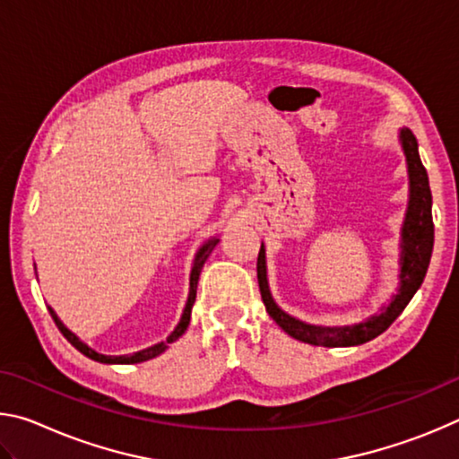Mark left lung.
Wrapping results in <instances>:
<instances>
[{"instance_id":"1","label":"left lung","mask_w":459,"mask_h":459,"mask_svg":"<svg viewBox=\"0 0 459 459\" xmlns=\"http://www.w3.org/2000/svg\"><path fill=\"white\" fill-rule=\"evenodd\" d=\"M399 143L405 153L407 176H409V202L405 219L401 227V243H399V285L397 291L385 306H380L377 314L367 320L352 325H320L309 324L283 312L277 306L269 290L267 279V255L265 245L261 243V251L257 257V279L263 304L267 314L273 317L279 328L290 333L291 338L306 342V344L325 346V348H344V346H360L364 342L377 338L383 333L403 314V309L413 299L419 287H421L427 267L431 261L433 251V219H431V190L429 178L419 158V145L411 129H399Z\"/></svg>"}]
</instances>
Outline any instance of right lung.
<instances>
[{
	"instance_id": "obj_1",
	"label": "right lung",
	"mask_w": 459,
	"mask_h": 459,
	"mask_svg": "<svg viewBox=\"0 0 459 459\" xmlns=\"http://www.w3.org/2000/svg\"><path fill=\"white\" fill-rule=\"evenodd\" d=\"M219 240H221L219 237H211V238L206 240L204 245H202V247L198 248L196 255H194L192 271H190V291H188V299H186L184 312H182V316H180V322H178L174 332L169 333V336H168L166 340L158 342V344L147 346V348H143V351H137V352H134V354H119V356L100 354V352L95 351V348H91V346L87 344V342H82L79 336H76L74 332L68 330L66 325L62 324L60 317L56 316V312H54V309L48 306V312H50V316H52V320L56 322L58 330L62 332V336H65V338H66L68 342H71V344L76 348V351L82 352V354L87 356V359H91V360H97V362H100V364H137V362L152 360V359H155V356H160L161 352H166L168 348H169V344H172V342H176L178 338H180L182 333L186 332V328H188L190 314H192V306H194V301H196V287H198L200 271H202V267H204L208 255L212 253V248H214L216 245H219Z\"/></svg>"
}]
</instances>
